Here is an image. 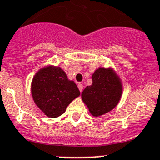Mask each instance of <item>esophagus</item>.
Here are the masks:
<instances>
[{"mask_svg":"<svg viewBox=\"0 0 160 160\" xmlns=\"http://www.w3.org/2000/svg\"><path fill=\"white\" fill-rule=\"evenodd\" d=\"M78 90H80V92L82 91L83 90V85L81 84V83H79L78 85Z\"/></svg>","mask_w":160,"mask_h":160,"instance_id":"1","label":"esophagus"}]
</instances>
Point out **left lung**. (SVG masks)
<instances>
[{
  "mask_svg": "<svg viewBox=\"0 0 160 160\" xmlns=\"http://www.w3.org/2000/svg\"><path fill=\"white\" fill-rule=\"evenodd\" d=\"M93 83L82 93V99L90 114L100 117L110 112L119 103L123 86L113 69L99 67L92 74Z\"/></svg>",
  "mask_w": 160,
  "mask_h": 160,
  "instance_id": "left-lung-1",
  "label": "left lung"
}]
</instances>
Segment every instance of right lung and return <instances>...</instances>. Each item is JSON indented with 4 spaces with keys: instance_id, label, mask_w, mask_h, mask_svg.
Masks as SVG:
<instances>
[{
    "instance_id": "1",
    "label": "right lung",
    "mask_w": 160,
    "mask_h": 160,
    "mask_svg": "<svg viewBox=\"0 0 160 160\" xmlns=\"http://www.w3.org/2000/svg\"><path fill=\"white\" fill-rule=\"evenodd\" d=\"M31 92L35 104L47 117L55 118L80 95L74 81L59 67L48 65L39 69L32 79Z\"/></svg>"
}]
</instances>
